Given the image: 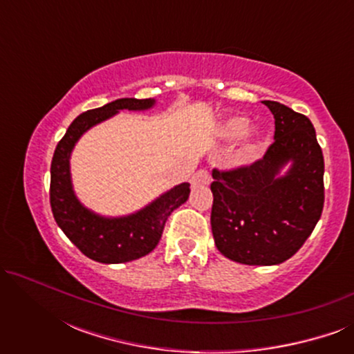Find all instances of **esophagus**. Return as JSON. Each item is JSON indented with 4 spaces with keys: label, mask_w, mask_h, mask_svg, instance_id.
Listing matches in <instances>:
<instances>
[{
    "label": "esophagus",
    "mask_w": 354,
    "mask_h": 354,
    "mask_svg": "<svg viewBox=\"0 0 354 354\" xmlns=\"http://www.w3.org/2000/svg\"><path fill=\"white\" fill-rule=\"evenodd\" d=\"M192 183L195 187H200V185H209L211 183V176H209V172L206 171V169H200V171H198L195 176H193V178H192Z\"/></svg>",
    "instance_id": "obj_1"
}]
</instances>
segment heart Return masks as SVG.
Segmentation results:
<instances>
[{
	"mask_svg": "<svg viewBox=\"0 0 354 354\" xmlns=\"http://www.w3.org/2000/svg\"><path fill=\"white\" fill-rule=\"evenodd\" d=\"M250 130V120L246 118H240V115H235V118H229L222 120L217 127V137L224 142H236L240 140L246 132ZM264 142L263 137L259 133H253L251 137L245 140L243 143L240 145L239 151L235 154V162L236 164H250L253 162L256 158L259 156L261 151H263Z\"/></svg>",
	"mask_w": 354,
	"mask_h": 354,
	"instance_id": "heart-1",
	"label": "heart"
}]
</instances>
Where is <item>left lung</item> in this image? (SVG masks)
Returning a JSON list of instances; mask_svg holds the SVG:
<instances>
[{
  "label": "left lung",
  "mask_w": 354,
  "mask_h": 354,
  "mask_svg": "<svg viewBox=\"0 0 354 354\" xmlns=\"http://www.w3.org/2000/svg\"><path fill=\"white\" fill-rule=\"evenodd\" d=\"M274 143L258 161L212 171L211 229L225 258L274 266L292 258L313 234L324 207V156L311 120L277 101ZM292 162L285 176L283 165Z\"/></svg>",
  "instance_id": "8db88e82"
}]
</instances>
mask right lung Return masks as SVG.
Here are the masks:
<instances>
[{"label":"right lung","instance_id":"right-lung-1","mask_svg":"<svg viewBox=\"0 0 354 354\" xmlns=\"http://www.w3.org/2000/svg\"><path fill=\"white\" fill-rule=\"evenodd\" d=\"M154 103L156 101L151 98H120L86 111L69 125L53 154L50 203L56 224L86 258L98 263H129L151 253L161 240L167 217L190 195V183L185 182L162 193L133 214L104 217L82 205L72 188L69 159L82 135L93 125L113 118L120 109L145 111L153 108Z\"/></svg>","mask_w":354,"mask_h":354}]
</instances>
